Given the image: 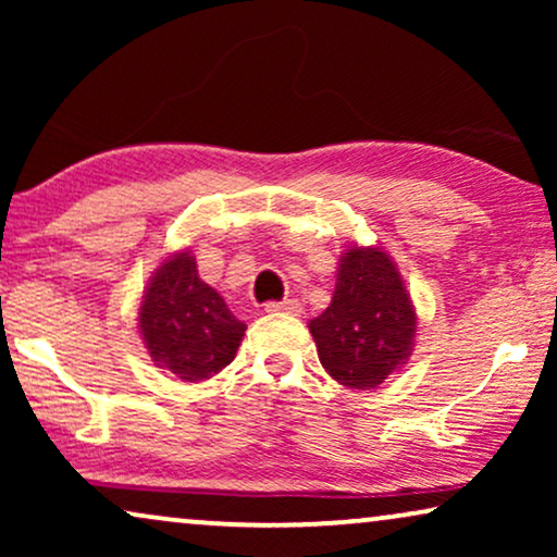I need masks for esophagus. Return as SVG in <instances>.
Masks as SVG:
<instances>
[{
  "label": "esophagus",
  "mask_w": 557,
  "mask_h": 557,
  "mask_svg": "<svg viewBox=\"0 0 557 557\" xmlns=\"http://www.w3.org/2000/svg\"><path fill=\"white\" fill-rule=\"evenodd\" d=\"M263 309L269 314H301V304L296 299H284V301H265Z\"/></svg>",
  "instance_id": "34e87169"
}]
</instances>
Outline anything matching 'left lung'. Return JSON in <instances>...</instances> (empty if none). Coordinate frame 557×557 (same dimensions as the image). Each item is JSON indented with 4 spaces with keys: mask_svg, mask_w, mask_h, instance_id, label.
I'll list each match as a JSON object with an SVG mask.
<instances>
[{
    "mask_svg": "<svg viewBox=\"0 0 557 557\" xmlns=\"http://www.w3.org/2000/svg\"><path fill=\"white\" fill-rule=\"evenodd\" d=\"M322 368L337 383L372 391L400 370L416 337V309L383 248H347L332 304L309 322Z\"/></svg>",
    "mask_w": 557,
    "mask_h": 557,
    "instance_id": "8db88e82",
    "label": "left lung"
}]
</instances>
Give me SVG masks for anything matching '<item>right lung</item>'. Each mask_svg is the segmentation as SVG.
I'll list each match as a JSON object with an SVG mask.
<instances>
[{
    "instance_id": "obj_1",
    "label": "right lung",
    "mask_w": 557,
    "mask_h": 557,
    "mask_svg": "<svg viewBox=\"0 0 557 557\" xmlns=\"http://www.w3.org/2000/svg\"><path fill=\"white\" fill-rule=\"evenodd\" d=\"M139 330L157 368L197 383L233 362L246 324L200 278L195 256L182 250L151 276L139 307Z\"/></svg>"
}]
</instances>
